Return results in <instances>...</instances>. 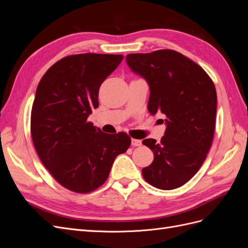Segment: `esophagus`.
<instances>
[{"mask_svg":"<svg viewBox=\"0 0 248 248\" xmlns=\"http://www.w3.org/2000/svg\"><path fill=\"white\" fill-rule=\"evenodd\" d=\"M131 145L134 147H139L141 145V140H136V139H131Z\"/></svg>","mask_w":248,"mask_h":248,"instance_id":"esophagus-1","label":"esophagus"}]
</instances>
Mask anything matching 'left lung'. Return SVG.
<instances>
[{"mask_svg":"<svg viewBox=\"0 0 248 248\" xmlns=\"http://www.w3.org/2000/svg\"><path fill=\"white\" fill-rule=\"evenodd\" d=\"M132 72L150 88L148 110L162 114L167 125L160 142L146 139L154 160L141 174L156 188H178L197 174L211 147L217 96L212 79L190 59L171 49L126 56Z\"/></svg>","mask_w":248,"mask_h":248,"instance_id":"8db88e82","label":"left lung"}]
</instances>
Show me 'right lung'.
<instances>
[{"label": "right lung", "mask_w": 248, "mask_h": 248, "mask_svg": "<svg viewBox=\"0 0 248 248\" xmlns=\"http://www.w3.org/2000/svg\"><path fill=\"white\" fill-rule=\"evenodd\" d=\"M121 55L87 54L60 60L36 90L31 133L43 166L65 188L88 193L108 179L112 163L131 144L124 132L108 134L88 122L102 82Z\"/></svg>", "instance_id": "add662e5"}]
</instances>
